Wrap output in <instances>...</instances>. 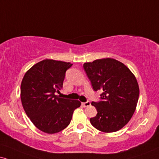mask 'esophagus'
Listing matches in <instances>:
<instances>
[{"label": "esophagus", "mask_w": 159, "mask_h": 159, "mask_svg": "<svg viewBox=\"0 0 159 159\" xmlns=\"http://www.w3.org/2000/svg\"><path fill=\"white\" fill-rule=\"evenodd\" d=\"M82 105H83L84 107H88V106L91 105V103H90L89 101H86V102H84V103H82Z\"/></svg>", "instance_id": "esophagus-1"}]
</instances>
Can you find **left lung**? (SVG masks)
I'll list each match as a JSON object with an SVG mask.
<instances>
[{
  "label": "left lung",
  "instance_id": "obj_1",
  "mask_svg": "<svg viewBox=\"0 0 159 159\" xmlns=\"http://www.w3.org/2000/svg\"><path fill=\"white\" fill-rule=\"evenodd\" d=\"M94 91L101 90L100 100L92 102L98 114L90 118L96 129L105 133L117 131L129 122L139 96L136 78L124 64L106 58L84 64Z\"/></svg>",
  "mask_w": 159,
  "mask_h": 159
}]
</instances>
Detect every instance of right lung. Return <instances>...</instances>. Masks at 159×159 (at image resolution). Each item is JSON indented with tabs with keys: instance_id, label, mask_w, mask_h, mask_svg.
<instances>
[{
	"instance_id": "right-lung-1",
	"label": "right lung",
	"mask_w": 159,
	"mask_h": 159,
	"mask_svg": "<svg viewBox=\"0 0 159 159\" xmlns=\"http://www.w3.org/2000/svg\"><path fill=\"white\" fill-rule=\"evenodd\" d=\"M70 62L45 59L26 72L20 87L23 107L38 129L56 134L69 125L74 110L80 107L78 100L56 95L63 86Z\"/></svg>"
}]
</instances>
